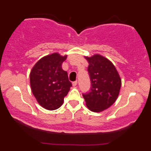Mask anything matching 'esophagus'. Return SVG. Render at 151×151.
Segmentation results:
<instances>
[{
	"label": "esophagus",
	"mask_w": 151,
	"mask_h": 151,
	"mask_svg": "<svg viewBox=\"0 0 151 151\" xmlns=\"http://www.w3.org/2000/svg\"><path fill=\"white\" fill-rule=\"evenodd\" d=\"M77 81H74L72 82V85H73L74 86H77Z\"/></svg>",
	"instance_id": "obj_1"
}]
</instances>
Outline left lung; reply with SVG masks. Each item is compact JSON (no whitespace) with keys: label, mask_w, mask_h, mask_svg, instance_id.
I'll return each instance as SVG.
<instances>
[{"label":"left lung","mask_w":151,"mask_h":151,"mask_svg":"<svg viewBox=\"0 0 151 151\" xmlns=\"http://www.w3.org/2000/svg\"><path fill=\"white\" fill-rule=\"evenodd\" d=\"M89 62L91 88L82 93L86 106L93 112H99L110 107L116 101L121 86V80L114 65L99 55L86 58Z\"/></svg>","instance_id":"8db88e82"}]
</instances>
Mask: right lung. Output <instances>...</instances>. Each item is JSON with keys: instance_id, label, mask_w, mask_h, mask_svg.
Segmentation results:
<instances>
[{"instance_id": "right-lung-1", "label": "right lung", "mask_w": 151, "mask_h": 151, "mask_svg": "<svg viewBox=\"0 0 151 151\" xmlns=\"http://www.w3.org/2000/svg\"><path fill=\"white\" fill-rule=\"evenodd\" d=\"M66 58L53 53L40 60L31 70L32 92L40 105L47 110L60 108L72 86L67 72L62 68Z\"/></svg>"}]
</instances>
